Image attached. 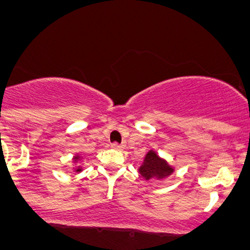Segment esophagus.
<instances>
[{"mask_svg":"<svg viewBox=\"0 0 250 250\" xmlns=\"http://www.w3.org/2000/svg\"><path fill=\"white\" fill-rule=\"evenodd\" d=\"M112 147L114 148V149H123V148H124V145H119V143L114 142L112 143Z\"/></svg>","mask_w":250,"mask_h":250,"instance_id":"esophagus-1","label":"esophagus"}]
</instances>
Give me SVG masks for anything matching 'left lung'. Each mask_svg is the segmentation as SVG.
Returning <instances> with one entry per match:
<instances>
[{
	"instance_id": "8db88e82",
	"label": "left lung",
	"mask_w": 250,
	"mask_h": 250,
	"mask_svg": "<svg viewBox=\"0 0 250 250\" xmlns=\"http://www.w3.org/2000/svg\"><path fill=\"white\" fill-rule=\"evenodd\" d=\"M141 176L145 180H164L174 172V167L165 159L160 158L154 150H149L138 169Z\"/></svg>"
}]
</instances>
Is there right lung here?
I'll list each match as a JSON object with an SVG mask.
<instances>
[{"instance_id": "1", "label": "right lung", "mask_w": 250, "mask_h": 250, "mask_svg": "<svg viewBox=\"0 0 250 250\" xmlns=\"http://www.w3.org/2000/svg\"><path fill=\"white\" fill-rule=\"evenodd\" d=\"M80 159H81V157H80V155H75V157L73 158V160H74V163H75V164H76V163H78L79 160H80ZM74 170H75L76 172H80V171H83V169H81V167H80V165H78V167H74Z\"/></svg>"}]
</instances>
